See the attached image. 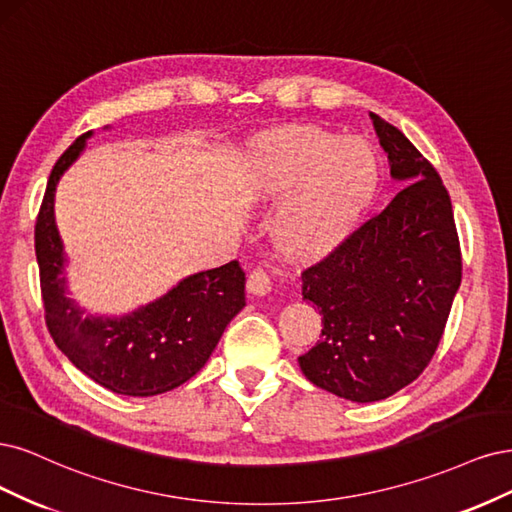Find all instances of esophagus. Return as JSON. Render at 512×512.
I'll list each match as a JSON object with an SVG mask.
<instances>
[{"label":"esophagus","mask_w":512,"mask_h":512,"mask_svg":"<svg viewBox=\"0 0 512 512\" xmlns=\"http://www.w3.org/2000/svg\"><path fill=\"white\" fill-rule=\"evenodd\" d=\"M246 289L253 295H266L272 291V274L263 268H255L246 280Z\"/></svg>","instance_id":"34e87169"}]
</instances>
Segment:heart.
Listing matches in <instances>:
<instances>
[{"instance_id":"b5f03b06","label":"heart","mask_w":512,"mask_h":512,"mask_svg":"<svg viewBox=\"0 0 512 512\" xmlns=\"http://www.w3.org/2000/svg\"><path fill=\"white\" fill-rule=\"evenodd\" d=\"M244 178L257 200H280L272 219L278 249L308 261L332 251L368 208L381 161L364 138L291 125L249 146Z\"/></svg>"}]
</instances>
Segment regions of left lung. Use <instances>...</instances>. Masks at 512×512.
Wrapping results in <instances>:
<instances>
[{
  "mask_svg": "<svg viewBox=\"0 0 512 512\" xmlns=\"http://www.w3.org/2000/svg\"><path fill=\"white\" fill-rule=\"evenodd\" d=\"M391 176L406 187L302 272L323 315L321 340L298 357L304 376L338 398L378 402L430 364L461 283L451 197L412 142L370 112Z\"/></svg>",
  "mask_w": 512,
  "mask_h": 512,
  "instance_id": "obj_1",
  "label": "left lung"
}]
</instances>
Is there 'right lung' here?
Instances as JSON below:
<instances>
[{"instance_id": "1", "label": "right lung", "mask_w": 512, "mask_h": 512, "mask_svg": "<svg viewBox=\"0 0 512 512\" xmlns=\"http://www.w3.org/2000/svg\"><path fill=\"white\" fill-rule=\"evenodd\" d=\"M91 131L74 140L48 178L36 221V257L44 319L55 344L97 385L148 398L187 383L204 368L225 327L244 308L238 261L197 272L131 315L91 317L65 291V255L55 225V187L85 148Z\"/></svg>"}]
</instances>
